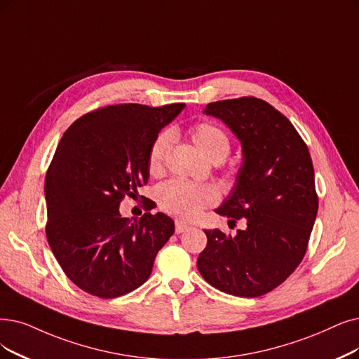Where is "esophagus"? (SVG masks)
<instances>
[{"mask_svg":"<svg viewBox=\"0 0 359 359\" xmlns=\"http://www.w3.org/2000/svg\"><path fill=\"white\" fill-rule=\"evenodd\" d=\"M189 228H190V225L187 222H182V221H177L175 222V231H177V234H181L184 231H187Z\"/></svg>","mask_w":359,"mask_h":359,"instance_id":"34e87169","label":"esophagus"}]
</instances>
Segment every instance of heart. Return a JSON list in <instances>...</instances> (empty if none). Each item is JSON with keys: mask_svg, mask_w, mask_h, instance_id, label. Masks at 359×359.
Returning <instances> with one entry per match:
<instances>
[{"mask_svg": "<svg viewBox=\"0 0 359 359\" xmlns=\"http://www.w3.org/2000/svg\"><path fill=\"white\" fill-rule=\"evenodd\" d=\"M191 138L209 161L225 159L229 153V140L222 130L212 123H198L191 130ZM170 144V134L161 133L149 151L150 174H159ZM218 193L209 184H196L185 180H170L157 189V202L162 210L180 219H193L203 208L217 202Z\"/></svg>", "mask_w": 359, "mask_h": 359, "instance_id": "obj_1", "label": "heart"}]
</instances>
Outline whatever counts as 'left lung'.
Returning a JSON list of instances; mask_svg holds the SVG:
<instances>
[{
  "label": "left lung",
  "instance_id": "obj_1",
  "mask_svg": "<svg viewBox=\"0 0 359 359\" xmlns=\"http://www.w3.org/2000/svg\"><path fill=\"white\" fill-rule=\"evenodd\" d=\"M241 142L236 184L215 212L246 228L236 236L205 229L198 255L202 277L224 293L257 297L274 290L302 262L318 212L313 166L292 122L255 97L209 103Z\"/></svg>",
  "mask_w": 359,
  "mask_h": 359
}]
</instances>
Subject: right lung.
I'll list each match as a JSON object with an SVG mask.
<instances>
[{"label":"right lung","instance_id":"add662e5","mask_svg":"<svg viewBox=\"0 0 359 359\" xmlns=\"http://www.w3.org/2000/svg\"><path fill=\"white\" fill-rule=\"evenodd\" d=\"M184 107L106 106L63 134L46 177V233L57 262L81 290L111 299L150 277L175 224L162 212L123 218L119 205L147 182L153 141Z\"/></svg>","mask_w":359,"mask_h":359}]
</instances>
